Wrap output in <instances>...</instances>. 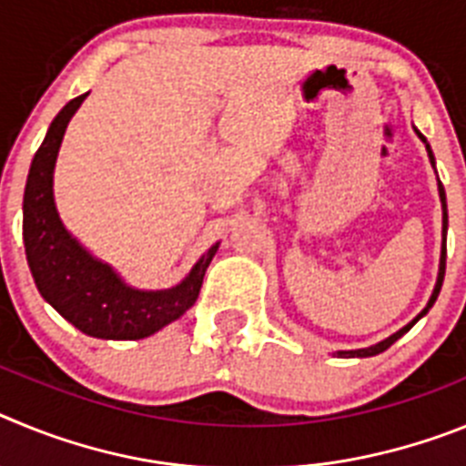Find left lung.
Listing matches in <instances>:
<instances>
[{"instance_id":"1","label":"left lung","mask_w":466,"mask_h":466,"mask_svg":"<svg viewBox=\"0 0 466 466\" xmlns=\"http://www.w3.org/2000/svg\"><path fill=\"white\" fill-rule=\"evenodd\" d=\"M415 133H418V137L422 139V142H425V149H427V156H430V163H431V167H434V170H436L434 154H431V147H430V144H427L425 135L420 133V130H415ZM439 198H441V209H443V245H441V258H439V275H436L434 291H431L430 300H427V306L422 308V310H420L418 315H415L413 319H410V322L406 324V327H401V329H399L397 333H392V336H390V339L380 340V343H376V345H369V348H361V350H336V352H333V355H336V357H345V360H348V357H373V355H380V352H385V350L390 348V345L397 343V340L401 339L403 333L410 331V329H413V324L418 322V319H422V317H425L427 312H430V308L434 306L436 296H439V291H441L443 275H446V230H448V208H446V191H443V184H441V182H439Z\"/></svg>"}]
</instances>
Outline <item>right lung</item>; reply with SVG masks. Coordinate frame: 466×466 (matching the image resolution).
Returning <instances> with one entry per match:
<instances>
[{"label":"right lung","mask_w":466,"mask_h":466,"mask_svg":"<svg viewBox=\"0 0 466 466\" xmlns=\"http://www.w3.org/2000/svg\"><path fill=\"white\" fill-rule=\"evenodd\" d=\"M86 97L88 93L60 109L32 158L23 198L25 254L39 294L69 324L93 339L139 340L179 319L196 303L219 242L170 289H135L65 228L53 196V172L65 130Z\"/></svg>","instance_id":"right-lung-1"}]
</instances>
